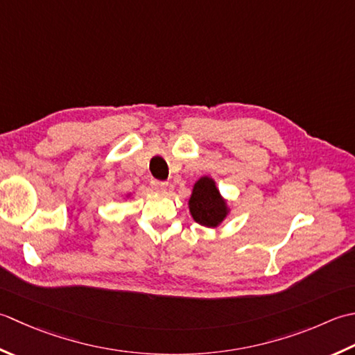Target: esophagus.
<instances>
[{
	"instance_id": "1",
	"label": "esophagus",
	"mask_w": 355,
	"mask_h": 355,
	"mask_svg": "<svg viewBox=\"0 0 355 355\" xmlns=\"http://www.w3.org/2000/svg\"><path fill=\"white\" fill-rule=\"evenodd\" d=\"M150 184L159 193H164L165 190H167V187H168V182H165V180H157V179H151Z\"/></svg>"
}]
</instances>
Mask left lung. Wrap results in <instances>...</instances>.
I'll list each match as a JSON object with an SVG mask.
<instances>
[{
    "mask_svg": "<svg viewBox=\"0 0 355 355\" xmlns=\"http://www.w3.org/2000/svg\"><path fill=\"white\" fill-rule=\"evenodd\" d=\"M193 219L204 227H218L227 216V204L209 178H200L193 188L190 198Z\"/></svg>",
    "mask_w": 355,
    "mask_h": 355,
    "instance_id": "8db88e82",
    "label": "left lung"
}]
</instances>
